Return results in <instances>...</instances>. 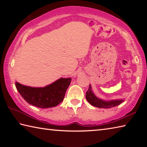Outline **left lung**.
Returning a JSON list of instances; mask_svg holds the SVG:
<instances>
[{
    "label": "left lung",
    "instance_id": "1",
    "mask_svg": "<svg viewBox=\"0 0 147 147\" xmlns=\"http://www.w3.org/2000/svg\"><path fill=\"white\" fill-rule=\"evenodd\" d=\"M86 97L87 100L90 103L92 106L97 107L99 108H109L112 107L118 106L124 101L123 99H116L111 100H104L96 96L94 94L91 89V84H89V89L86 92Z\"/></svg>",
    "mask_w": 147,
    "mask_h": 147
}]
</instances>
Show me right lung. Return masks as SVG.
I'll return each instance as SVG.
<instances>
[{"label":"right lung","mask_w":147,"mask_h":147,"mask_svg":"<svg viewBox=\"0 0 147 147\" xmlns=\"http://www.w3.org/2000/svg\"><path fill=\"white\" fill-rule=\"evenodd\" d=\"M71 82V78H60L43 88L27 86L16 82V87L22 97L30 104L48 108L55 107L63 101Z\"/></svg>","instance_id":"obj_1"}]
</instances>
